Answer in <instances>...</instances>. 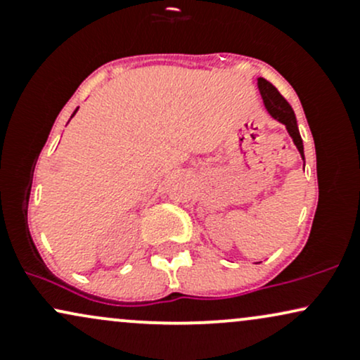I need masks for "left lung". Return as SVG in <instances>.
I'll use <instances>...</instances> for the list:
<instances>
[{
  "label": "left lung",
  "mask_w": 360,
  "mask_h": 360,
  "mask_svg": "<svg viewBox=\"0 0 360 360\" xmlns=\"http://www.w3.org/2000/svg\"><path fill=\"white\" fill-rule=\"evenodd\" d=\"M257 88L260 91V96H262L264 106H266L267 113L271 115L272 118L278 120L279 123H283L286 127L289 137L292 139L296 148H298L301 159L304 160V150H303V140H301L300 130H298V123H296V117L295 111H292L289 103L281 96V93L274 86L271 84L269 81H266L264 77H259L257 79Z\"/></svg>",
  "instance_id": "obj_1"
}]
</instances>
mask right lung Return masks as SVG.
<instances>
[{"label":"right lung","mask_w":360,"mask_h":360,"mask_svg":"<svg viewBox=\"0 0 360 360\" xmlns=\"http://www.w3.org/2000/svg\"><path fill=\"white\" fill-rule=\"evenodd\" d=\"M76 113H77V108H76V110H74V113H72V117H74V115H76ZM72 117H71V118H72Z\"/></svg>","instance_id":"obj_1"}]
</instances>
